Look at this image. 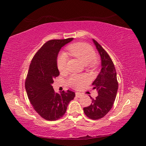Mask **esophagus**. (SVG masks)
<instances>
[{"label": "esophagus", "instance_id": "esophagus-1", "mask_svg": "<svg viewBox=\"0 0 146 146\" xmlns=\"http://www.w3.org/2000/svg\"><path fill=\"white\" fill-rule=\"evenodd\" d=\"M75 95H76V97H78V98H80V97H81L82 96V94H81L80 93H78V92H76V93H75Z\"/></svg>", "mask_w": 146, "mask_h": 146}]
</instances>
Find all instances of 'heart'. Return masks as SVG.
Here are the masks:
<instances>
[{
    "mask_svg": "<svg viewBox=\"0 0 146 146\" xmlns=\"http://www.w3.org/2000/svg\"><path fill=\"white\" fill-rule=\"evenodd\" d=\"M68 51L71 55L78 58L84 65L91 68L97 65L96 53L91 46L86 43H75L68 47ZM67 56L65 53H61L57 58V68L59 71L64 72L66 70ZM88 78L84 75H71L68 80V83L73 88H79L88 82Z\"/></svg>",
    "mask_w": 146,
    "mask_h": 146,
    "instance_id": "obj_1",
    "label": "heart"
}]
</instances>
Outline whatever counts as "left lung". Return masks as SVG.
<instances>
[{"instance_id":"8db88e82","label":"left lung","mask_w":146,"mask_h":146,"mask_svg":"<svg viewBox=\"0 0 146 146\" xmlns=\"http://www.w3.org/2000/svg\"><path fill=\"white\" fill-rule=\"evenodd\" d=\"M101 59V70L92 83L93 90L96 89L98 96L92 99L88 107L84 108L85 115L91 119L98 120L102 118L112 108L118 91L117 72L110 56L97 41L92 39Z\"/></svg>"}]
</instances>
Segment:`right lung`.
Wrapping results in <instances>:
<instances>
[{"mask_svg":"<svg viewBox=\"0 0 146 146\" xmlns=\"http://www.w3.org/2000/svg\"><path fill=\"white\" fill-rule=\"evenodd\" d=\"M73 38L49 40L42 46L31 62L25 82L26 91L35 110L48 120H56L65 114L75 93H55L53 88L54 78L60 75L57 56L61 48Z\"/></svg>","mask_w":146,"mask_h":146,"instance_id":"obj_1","label":"right lung"}]
</instances>
